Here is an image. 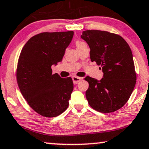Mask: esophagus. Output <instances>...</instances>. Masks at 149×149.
<instances>
[{"label":"esophagus","mask_w":149,"mask_h":149,"mask_svg":"<svg viewBox=\"0 0 149 149\" xmlns=\"http://www.w3.org/2000/svg\"><path fill=\"white\" fill-rule=\"evenodd\" d=\"M72 79H73V81H74V84H77L78 83L79 81L82 79V77L74 76V77H72Z\"/></svg>","instance_id":"1"}]
</instances>
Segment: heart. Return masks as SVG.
Wrapping results in <instances>:
<instances>
[{
  "label": "heart",
  "instance_id": "b5f03b06",
  "mask_svg": "<svg viewBox=\"0 0 149 149\" xmlns=\"http://www.w3.org/2000/svg\"><path fill=\"white\" fill-rule=\"evenodd\" d=\"M75 45H76L77 49V50H78L79 49H80V48L84 47V46H86V45H87L85 42H82V41L77 40V41H76V42H75Z\"/></svg>",
  "mask_w": 149,
  "mask_h": 149
}]
</instances>
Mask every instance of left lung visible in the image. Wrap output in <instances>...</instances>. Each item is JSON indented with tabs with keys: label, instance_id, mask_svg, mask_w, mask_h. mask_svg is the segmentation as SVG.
I'll return each instance as SVG.
<instances>
[{
	"label": "left lung",
	"instance_id": "1",
	"mask_svg": "<svg viewBox=\"0 0 149 149\" xmlns=\"http://www.w3.org/2000/svg\"><path fill=\"white\" fill-rule=\"evenodd\" d=\"M81 38L86 42L92 62L101 66L100 80L87 76L86 96L92 108L111 113L126 103L136 80L133 55L128 44L119 35L106 31L86 30Z\"/></svg>",
	"mask_w": 149,
	"mask_h": 149
}]
</instances>
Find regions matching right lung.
Wrapping results in <instances>:
<instances>
[{
  "label": "right lung",
  "instance_id": "right-lung-1",
  "mask_svg": "<svg viewBox=\"0 0 149 149\" xmlns=\"http://www.w3.org/2000/svg\"><path fill=\"white\" fill-rule=\"evenodd\" d=\"M73 36V31L38 33L27 42L20 53L19 88L30 107L44 117L59 116L69 106L72 79L53 74L51 66L61 61Z\"/></svg>",
  "mask_w": 149,
  "mask_h": 149
}]
</instances>
